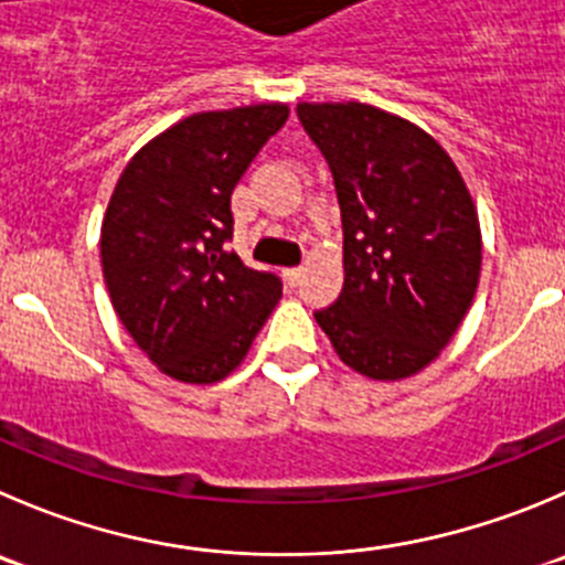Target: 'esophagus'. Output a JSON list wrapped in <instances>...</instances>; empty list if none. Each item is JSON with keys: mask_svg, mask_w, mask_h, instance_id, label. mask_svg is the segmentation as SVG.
<instances>
[{"mask_svg": "<svg viewBox=\"0 0 565 565\" xmlns=\"http://www.w3.org/2000/svg\"><path fill=\"white\" fill-rule=\"evenodd\" d=\"M284 278H287L289 287H298L300 278H303V267H289V270H284Z\"/></svg>", "mask_w": 565, "mask_h": 565, "instance_id": "obj_1", "label": "esophagus"}]
</instances>
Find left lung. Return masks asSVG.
<instances>
[{
    "mask_svg": "<svg viewBox=\"0 0 565 565\" xmlns=\"http://www.w3.org/2000/svg\"><path fill=\"white\" fill-rule=\"evenodd\" d=\"M337 182L344 287L317 326L372 381L422 372L472 306L483 237L472 193L434 135L361 102H300Z\"/></svg>",
    "mask_w": 565,
    "mask_h": 565,
    "instance_id": "obj_1",
    "label": "left lung"
}]
</instances>
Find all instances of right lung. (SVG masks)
<instances>
[{
  "label": "right lung",
  "instance_id": "obj_1",
  "mask_svg": "<svg viewBox=\"0 0 565 565\" xmlns=\"http://www.w3.org/2000/svg\"><path fill=\"white\" fill-rule=\"evenodd\" d=\"M287 118L284 102L188 115L126 162L109 195L98 239L109 300L173 381L232 375L281 298V281L226 239L234 188Z\"/></svg>",
  "mask_w": 565,
  "mask_h": 565
}]
</instances>
